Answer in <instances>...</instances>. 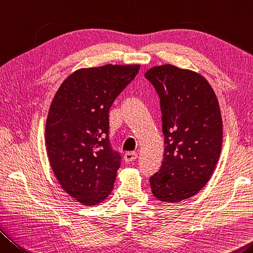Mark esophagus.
<instances>
[{
	"label": "esophagus",
	"instance_id": "esophagus-1",
	"mask_svg": "<svg viewBox=\"0 0 253 253\" xmlns=\"http://www.w3.org/2000/svg\"><path fill=\"white\" fill-rule=\"evenodd\" d=\"M138 158V154L134 151H127L126 152V155H124V159H126V163H131V161L135 160Z\"/></svg>",
	"mask_w": 253,
	"mask_h": 253
}]
</instances>
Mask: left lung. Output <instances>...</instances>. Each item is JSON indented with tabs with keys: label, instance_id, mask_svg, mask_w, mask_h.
Listing matches in <instances>:
<instances>
[{
	"label": "left lung",
	"instance_id": "8db88e82",
	"mask_svg": "<svg viewBox=\"0 0 253 253\" xmlns=\"http://www.w3.org/2000/svg\"><path fill=\"white\" fill-rule=\"evenodd\" d=\"M146 78L160 98L164 160L150 177L154 196L178 203L204 187L222 149L223 126L213 88L200 74L172 65L149 69Z\"/></svg>",
	"mask_w": 253,
	"mask_h": 253
}]
</instances>
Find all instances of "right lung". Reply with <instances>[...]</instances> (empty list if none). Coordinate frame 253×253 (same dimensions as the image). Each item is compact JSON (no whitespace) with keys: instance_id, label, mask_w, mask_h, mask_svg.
Returning a JSON list of instances; mask_svg holds the SVG:
<instances>
[{"instance_id":"obj_1","label":"right lung","mask_w":253,"mask_h":253,"mask_svg":"<svg viewBox=\"0 0 253 253\" xmlns=\"http://www.w3.org/2000/svg\"><path fill=\"white\" fill-rule=\"evenodd\" d=\"M140 65L76 70L52 99L45 124L50 166L61 187L84 205L110 195L122 157L110 141L111 105Z\"/></svg>"}]
</instances>
